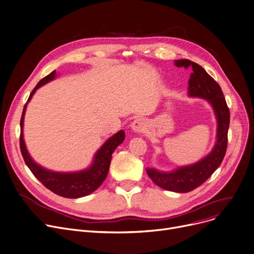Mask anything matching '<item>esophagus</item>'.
Listing matches in <instances>:
<instances>
[{"mask_svg": "<svg viewBox=\"0 0 254 254\" xmlns=\"http://www.w3.org/2000/svg\"><path fill=\"white\" fill-rule=\"evenodd\" d=\"M146 123L142 118H137L130 125V127L134 132H144L146 130Z\"/></svg>", "mask_w": 254, "mask_h": 254, "instance_id": "34e87169", "label": "esophagus"}]
</instances>
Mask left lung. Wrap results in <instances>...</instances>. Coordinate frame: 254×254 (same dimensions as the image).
<instances>
[{"label": "left lung", "instance_id": "8db88e82", "mask_svg": "<svg viewBox=\"0 0 254 254\" xmlns=\"http://www.w3.org/2000/svg\"><path fill=\"white\" fill-rule=\"evenodd\" d=\"M178 67H192L189 79L188 94L191 97L206 99L212 105L217 120L216 143L211 153L199 162L180 167L172 173H160L154 168H147L149 178L160 188L187 193L203 184L221 165L228 145V130L230 126V110L219 84L204 70L203 67L188 59L175 61Z\"/></svg>", "mask_w": 254, "mask_h": 254}]
</instances>
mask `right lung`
I'll list each match as a JSON object with an SVG mask.
<instances>
[{"label":"right lung","instance_id":"add662e5","mask_svg":"<svg viewBox=\"0 0 254 254\" xmlns=\"http://www.w3.org/2000/svg\"><path fill=\"white\" fill-rule=\"evenodd\" d=\"M56 76V71H52L44 78H42L39 83L36 86V88L32 90V92L29 95V98L27 100L26 104L24 105L22 116L20 120V150L21 154L23 156V159L30 170V172L35 176L46 188H48L50 191L53 193L66 197V198H79L87 196L94 192L96 189H98L101 184L106 179L110 161H111V155L113 151L116 149L118 145H121L125 140V131L120 130L114 136H112L109 140L106 141V143L99 149V151L95 155L94 163L92 166H90L88 170L78 172V173H55L47 171L39 164H37L35 161L31 159L29 156L28 152L26 150L24 140H23V120H24V113L26 109V105L28 101L31 99L32 95L35 92L42 87L43 84L49 82L50 80L54 79Z\"/></svg>","mask_w":254,"mask_h":254}]
</instances>
